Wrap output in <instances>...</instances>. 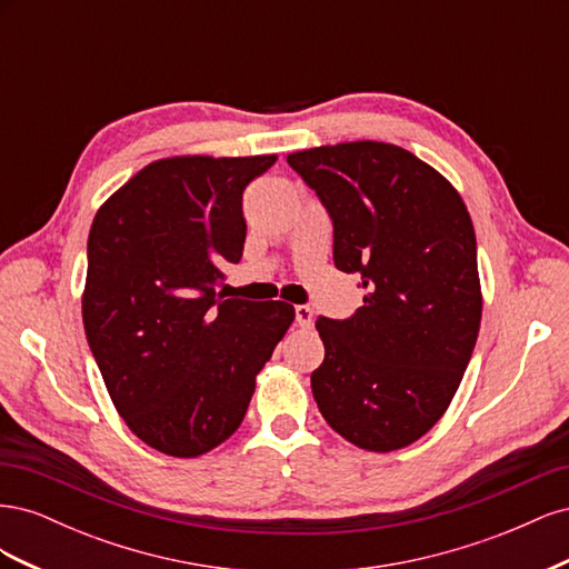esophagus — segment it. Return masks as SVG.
<instances>
[{
	"label": "esophagus",
	"instance_id": "obj_1",
	"mask_svg": "<svg viewBox=\"0 0 569 569\" xmlns=\"http://www.w3.org/2000/svg\"><path fill=\"white\" fill-rule=\"evenodd\" d=\"M295 313H297V325L299 327H311V322H313V308L311 306H297Z\"/></svg>",
	"mask_w": 569,
	"mask_h": 569
}]
</instances>
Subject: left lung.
<instances>
[{"instance_id": "left-lung-1", "label": "left lung", "mask_w": 569, "mask_h": 569, "mask_svg": "<svg viewBox=\"0 0 569 569\" xmlns=\"http://www.w3.org/2000/svg\"><path fill=\"white\" fill-rule=\"evenodd\" d=\"M287 163L332 218L335 266L368 291L351 318H318L313 399L358 449H403L449 408L479 335L470 213L449 180L396 144L341 142Z\"/></svg>"}]
</instances>
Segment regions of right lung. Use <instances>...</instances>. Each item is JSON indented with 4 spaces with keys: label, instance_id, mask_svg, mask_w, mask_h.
Segmentation results:
<instances>
[{
    "label": "right lung",
    "instance_id": "1",
    "mask_svg": "<svg viewBox=\"0 0 569 569\" xmlns=\"http://www.w3.org/2000/svg\"><path fill=\"white\" fill-rule=\"evenodd\" d=\"M274 161H153L92 220L84 335L118 416L166 456L197 458L237 432L256 375L295 322L284 301L216 291L244 251V189Z\"/></svg>",
    "mask_w": 569,
    "mask_h": 569
}]
</instances>
